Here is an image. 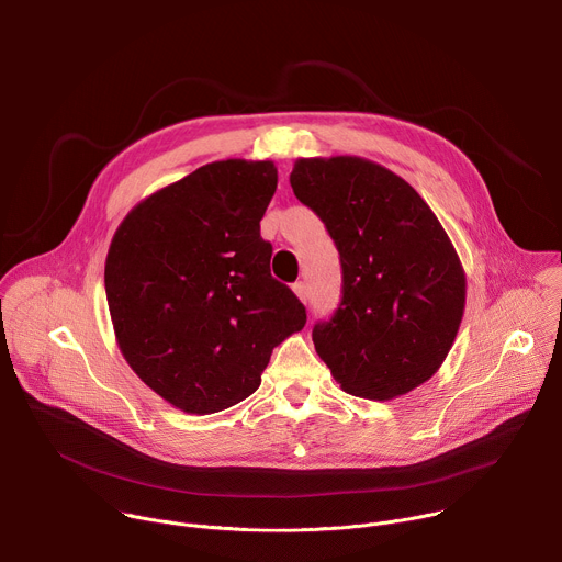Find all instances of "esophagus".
<instances>
[{"label":"esophagus","mask_w":562,"mask_h":562,"mask_svg":"<svg viewBox=\"0 0 562 562\" xmlns=\"http://www.w3.org/2000/svg\"><path fill=\"white\" fill-rule=\"evenodd\" d=\"M293 293L297 295L300 302L306 304V284H304V282H295V284H293Z\"/></svg>","instance_id":"34e87169"}]
</instances>
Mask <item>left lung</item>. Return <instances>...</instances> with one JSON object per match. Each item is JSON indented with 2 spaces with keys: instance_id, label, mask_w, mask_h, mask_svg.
Returning a JSON list of instances; mask_svg holds the SVG:
<instances>
[{
  "instance_id": "1",
  "label": "left lung",
  "mask_w": 562,
  "mask_h": 562,
  "mask_svg": "<svg viewBox=\"0 0 562 562\" xmlns=\"http://www.w3.org/2000/svg\"><path fill=\"white\" fill-rule=\"evenodd\" d=\"M295 198L340 251L342 302L313 327L342 391L393 400L427 382L458 336L467 276L436 213L393 171L358 155L297 157Z\"/></svg>"
}]
</instances>
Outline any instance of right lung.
I'll use <instances>...</instances> for the list:
<instances>
[{
  "label": "right lung",
  "mask_w": 562,
  "mask_h": 562,
  "mask_svg": "<svg viewBox=\"0 0 562 562\" xmlns=\"http://www.w3.org/2000/svg\"><path fill=\"white\" fill-rule=\"evenodd\" d=\"M271 159H220L135 204L117 226L104 284L117 347L137 378L184 414L243 403L306 311L271 278L260 220Z\"/></svg>",
  "instance_id": "obj_1"
}]
</instances>
